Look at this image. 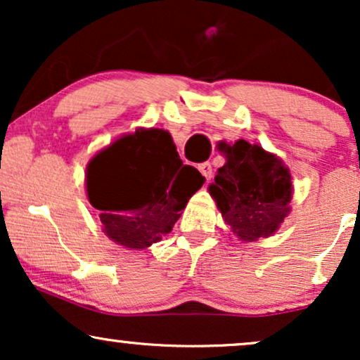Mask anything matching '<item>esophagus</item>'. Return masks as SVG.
<instances>
[{
    "label": "esophagus",
    "mask_w": 360,
    "mask_h": 360,
    "mask_svg": "<svg viewBox=\"0 0 360 360\" xmlns=\"http://www.w3.org/2000/svg\"><path fill=\"white\" fill-rule=\"evenodd\" d=\"M198 169H200L201 174H203V176L206 177V181L212 179V176H213V167H212V164H210V162H201L200 166H198Z\"/></svg>",
    "instance_id": "esophagus-1"
}]
</instances>
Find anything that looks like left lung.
Returning a JSON list of instances; mask_svg holds the SVG:
<instances>
[{
	"mask_svg": "<svg viewBox=\"0 0 360 360\" xmlns=\"http://www.w3.org/2000/svg\"><path fill=\"white\" fill-rule=\"evenodd\" d=\"M220 150L226 162L208 191L223 220L243 242L271 237L291 212L289 169L279 157L242 139L233 146L221 142Z\"/></svg>",
	"mask_w": 360,
	"mask_h": 360,
	"instance_id": "1",
	"label": "left lung"
}]
</instances>
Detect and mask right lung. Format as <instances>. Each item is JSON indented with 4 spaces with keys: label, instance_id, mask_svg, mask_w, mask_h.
<instances>
[{
    "label": "right lung",
    "instance_id": "obj_1",
    "mask_svg": "<svg viewBox=\"0 0 360 360\" xmlns=\"http://www.w3.org/2000/svg\"><path fill=\"white\" fill-rule=\"evenodd\" d=\"M203 183L198 169L184 166L162 128L123 135L86 167V191L100 210L103 232L134 250L162 240Z\"/></svg>",
    "mask_w": 360,
    "mask_h": 360
}]
</instances>
